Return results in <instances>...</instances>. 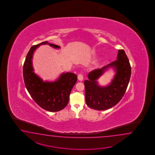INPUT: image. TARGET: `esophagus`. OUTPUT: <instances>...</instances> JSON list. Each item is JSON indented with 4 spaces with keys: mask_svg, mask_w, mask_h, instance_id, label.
<instances>
[{
    "mask_svg": "<svg viewBox=\"0 0 155 155\" xmlns=\"http://www.w3.org/2000/svg\"><path fill=\"white\" fill-rule=\"evenodd\" d=\"M78 78L80 81H82V80L84 79V77H83V75L81 74H79L78 75Z\"/></svg>",
    "mask_w": 155,
    "mask_h": 155,
    "instance_id": "esophagus-1",
    "label": "esophagus"
}]
</instances>
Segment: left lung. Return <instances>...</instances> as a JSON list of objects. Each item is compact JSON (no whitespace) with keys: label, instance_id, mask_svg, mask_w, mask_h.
<instances>
[{"label":"left lung","instance_id":"obj_1","mask_svg":"<svg viewBox=\"0 0 155 155\" xmlns=\"http://www.w3.org/2000/svg\"><path fill=\"white\" fill-rule=\"evenodd\" d=\"M109 67L116 74L109 86L101 87L96 80ZM131 68L129 59L123 49L119 50L117 60L88 74V80L84 81L87 105L97 110H105L116 105L125 93L131 77Z\"/></svg>","mask_w":155,"mask_h":155}]
</instances>
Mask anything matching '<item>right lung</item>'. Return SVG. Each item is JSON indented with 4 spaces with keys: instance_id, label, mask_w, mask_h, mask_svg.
Masks as SVG:
<instances>
[{
    "instance_id": "add662e5",
    "label": "right lung",
    "mask_w": 155,
    "mask_h": 155,
    "mask_svg": "<svg viewBox=\"0 0 155 155\" xmlns=\"http://www.w3.org/2000/svg\"><path fill=\"white\" fill-rule=\"evenodd\" d=\"M44 44H49L55 49L60 48L59 46L48 41L31 46L24 64V81L28 91L38 105L48 111L56 112L68 105L70 94L78 77L74 73H63L56 81L46 82L36 75L32 65L33 53L40 45Z\"/></svg>"
}]
</instances>
